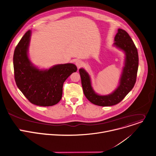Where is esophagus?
<instances>
[{
    "label": "esophagus",
    "instance_id": "34e87169",
    "mask_svg": "<svg viewBox=\"0 0 156 156\" xmlns=\"http://www.w3.org/2000/svg\"><path fill=\"white\" fill-rule=\"evenodd\" d=\"M76 64L77 68L79 69V68H80V67H82L83 66V62H82V61H80V60H77V61L76 62Z\"/></svg>",
    "mask_w": 156,
    "mask_h": 156
}]
</instances>
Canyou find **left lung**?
Masks as SVG:
<instances>
[{"label": "left lung", "instance_id": "8db88e82", "mask_svg": "<svg viewBox=\"0 0 156 156\" xmlns=\"http://www.w3.org/2000/svg\"><path fill=\"white\" fill-rule=\"evenodd\" d=\"M114 45L125 52L126 59L119 85L112 94L108 95L95 94L92 87L89 74L83 69H79L83 94L86 98L96 105L108 107L118 104L132 90L136 83L139 57L137 49L129 34L125 30L119 28L115 37Z\"/></svg>", "mask_w": 156, "mask_h": 156}]
</instances>
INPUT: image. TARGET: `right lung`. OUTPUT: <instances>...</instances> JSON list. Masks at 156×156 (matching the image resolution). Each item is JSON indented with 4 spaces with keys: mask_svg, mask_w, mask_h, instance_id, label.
Here are the masks:
<instances>
[{
    "mask_svg": "<svg viewBox=\"0 0 156 156\" xmlns=\"http://www.w3.org/2000/svg\"><path fill=\"white\" fill-rule=\"evenodd\" d=\"M31 31L28 30L13 54L14 77L17 87L34 105L41 107L55 105L61 100L64 81L77 71L71 63L58 64L48 70H40L32 65L28 57Z\"/></svg>",
    "mask_w": 156,
    "mask_h": 156,
    "instance_id": "obj_1",
    "label": "right lung"
}]
</instances>
